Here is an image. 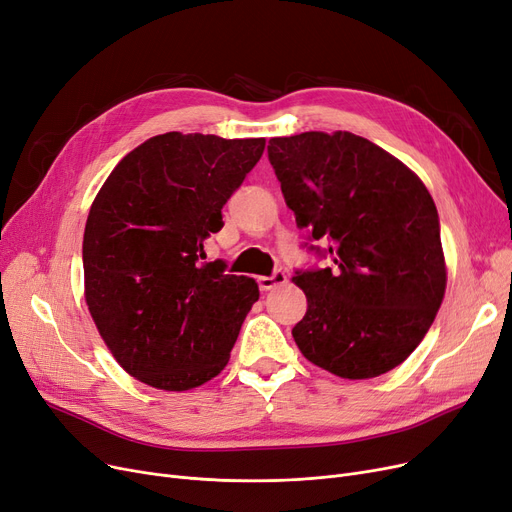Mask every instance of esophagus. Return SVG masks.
I'll return each mask as SVG.
<instances>
[{"instance_id": "obj_1", "label": "esophagus", "mask_w": 512, "mask_h": 512, "mask_svg": "<svg viewBox=\"0 0 512 512\" xmlns=\"http://www.w3.org/2000/svg\"><path fill=\"white\" fill-rule=\"evenodd\" d=\"M286 280H288L286 272L276 270L272 276H259V288H261V291H272V288L284 284Z\"/></svg>"}]
</instances>
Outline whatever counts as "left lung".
Masks as SVG:
<instances>
[{
  "label": "left lung",
  "mask_w": 512,
  "mask_h": 512,
  "mask_svg": "<svg viewBox=\"0 0 512 512\" xmlns=\"http://www.w3.org/2000/svg\"><path fill=\"white\" fill-rule=\"evenodd\" d=\"M286 207L330 268L297 270L307 311L293 328L305 358L341 379H372L425 339L446 293L439 215L402 161L349 131L272 138ZM307 244V242H305Z\"/></svg>",
  "instance_id": "8db88e82"
}]
</instances>
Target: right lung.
I'll list each match as a JSON object with an SVG mask.
<instances>
[{"instance_id": "obj_1", "label": "right lung", "mask_w": 512, "mask_h": 512, "mask_svg": "<svg viewBox=\"0 0 512 512\" xmlns=\"http://www.w3.org/2000/svg\"><path fill=\"white\" fill-rule=\"evenodd\" d=\"M263 148V138L169 131L131 150L100 188L83 234L85 301L138 381L186 391L228 364L259 286L203 261V247Z\"/></svg>"}]
</instances>
